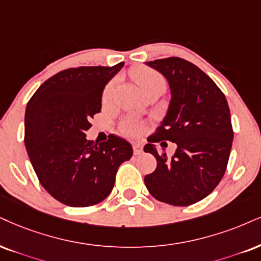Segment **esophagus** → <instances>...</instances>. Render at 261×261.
I'll return each instance as SVG.
<instances>
[{
    "label": "esophagus",
    "instance_id": "esophagus-1",
    "mask_svg": "<svg viewBox=\"0 0 261 261\" xmlns=\"http://www.w3.org/2000/svg\"><path fill=\"white\" fill-rule=\"evenodd\" d=\"M133 152L134 155H140V153L143 152V146H141V144L139 143L133 144Z\"/></svg>",
    "mask_w": 261,
    "mask_h": 261
}]
</instances>
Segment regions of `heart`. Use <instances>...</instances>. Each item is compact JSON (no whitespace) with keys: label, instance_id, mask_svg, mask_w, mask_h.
<instances>
[{"label":"heart","instance_id":"obj_1","mask_svg":"<svg viewBox=\"0 0 261 261\" xmlns=\"http://www.w3.org/2000/svg\"><path fill=\"white\" fill-rule=\"evenodd\" d=\"M132 79L136 81L138 86L140 87V89L143 91L144 94H146L147 92H150L153 88H165L166 87V80L165 77L156 70L150 69L146 66H138L134 67L130 71ZM116 85V80H112L106 85L102 92L101 100L104 104H109L111 101L112 94H114V89ZM120 130L122 134L127 137H137L138 134L141 133L143 130V123L139 122L136 118L128 117L121 122L120 124Z\"/></svg>","mask_w":261,"mask_h":261}]
</instances>
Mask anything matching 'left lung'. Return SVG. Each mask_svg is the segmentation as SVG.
Here are the masks:
<instances>
[{
  "instance_id": "obj_1",
  "label": "left lung",
  "mask_w": 261,
  "mask_h": 261,
  "mask_svg": "<svg viewBox=\"0 0 261 261\" xmlns=\"http://www.w3.org/2000/svg\"><path fill=\"white\" fill-rule=\"evenodd\" d=\"M168 80L172 92L168 114L144 146L157 168L145 175L157 201L194 204L211 194L225 174L233 140L230 109L224 93L199 67L178 57L149 62ZM177 144L172 160L156 152L153 142Z\"/></svg>"
}]
</instances>
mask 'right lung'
<instances>
[{
  "label": "right lung",
  "instance_id": "add662e5",
  "mask_svg": "<svg viewBox=\"0 0 261 261\" xmlns=\"http://www.w3.org/2000/svg\"><path fill=\"white\" fill-rule=\"evenodd\" d=\"M124 65L70 67L48 79L25 111V147L41 185L70 207H89L110 195L118 167L133 155L127 140L86 139L101 110L102 89Z\"/></svg>",
  "mask_w": 261,
  "mask_h": 261
}]
</instances>
